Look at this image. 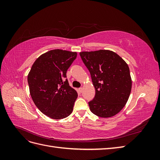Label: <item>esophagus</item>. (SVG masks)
Segmentation results:
<instances>
[{"label": "esophagus", "mask_w": 160, "mask_h": 160, "mask_svg": "<svg viewBox=\"0 0 160 160\" xmlns=\"http://www.w3.org/2000/svg\"><path fill=\"white\" fill-rule=\"evenodd\" d=\"M83 88H79V89H78V90H79V91L80 92V93H82V91H83Z\"/></svg>", "instance_id": "1"}]
</instances>
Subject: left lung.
<instances>
[{
	"instance_id": "1",
	"label": "left lung",
	"mask_w": 160,
	"mask_h": 160,
	"mask_svg": "<svg viewBox=\"0 0 160 160\" xmlns=\"http://www.w3.org/2000/svg\"><path fill=\"white\" fill-rule=\"evenodd\" d=\"M90 72L95 89L90 110L101 118H111L120 112L128 102L132 81L128 65L117 53L109 50L79 53Z\"/></svg>"
}]
</instances>
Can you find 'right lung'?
Returning <instances> with one entry per match:
<instances>
[{
	"instance_id": "add662e5",
	"label": "right lung",
	"mask_w": 160,
	"mask_h": 160,
	"mask_svg": "<svg viewBox=\"0 0 160 160\" xmlns=\"http://www.w3.org/2000/svg\"><path fill=\"white\" fill-rule=\"evenodd\" d=\"M77 55V52L51 50L37 58L28 72V83L33 102L51 119L65 118L73 110L78 95L65 78Z\"/></svg>"
}]
</instances>
